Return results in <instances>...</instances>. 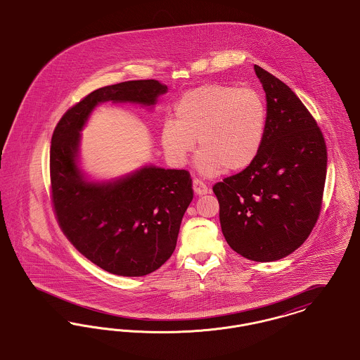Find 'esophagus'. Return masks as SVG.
Masks as SVG:
<instances>
[{
	"label": "esophagus",
	"instance_id": "34e87169",
	"mask_svg": "<svg viewBox=\"0 0 360 360\" xmlns=\"http://www.w3.org/2000/svg\"><path fill=\"white\" fill-rule=\"evenodd\" d=\"M193 191L196 195H206L208 192V187L205 181L195 177L193 179Z\"/></svg>",
	"mask_w": 360,
	"mask_h": 360
}]
</instances>
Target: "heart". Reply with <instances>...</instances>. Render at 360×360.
<instances>
[{
	"instance_id": "obj_1",
	"label": "heart",
	"mask_w": 360,
	"mask_h": 360,
	"mask_svg": "<svg viewBox=\"0 0 360 360\" xmlns=\"http://www.w3.org/2000/svg\"><path fill=\"white\" fill-rule=\"evenodd\" d=\"M162 124L161 143L173 165L186 164L196 139V167L206 176L240 171L257 155L264 138L266 107L253 88L207 84L187 91Z\"/></svg>"
}]
</instances>
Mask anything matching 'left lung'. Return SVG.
Listing matches in <instances>:
<instances>
[{"instance_id": "left-lung-1", "label": "left lung", "mask_w": 360, "mask_h": 360, "mask_svg": "<svg viewBox=\"0 0 360 360\" xmlns=\"http://www.w3.org/2000/svg\"><path fill=\"white\" fill-rule=\"evenodd\" d=\"M266 96L262 148L244 171L214 184L230 248L253 262L283 259L306 241L322 207L328 153L321 130L279 78L255 65Z\"/></svg>"}]
</instances>
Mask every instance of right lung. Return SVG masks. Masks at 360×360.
Returning a JSON list of instances; mask_svg holds the SVG:
<instances>
[{
    "label": "right lung",
    "instance_id": "obj_1",
    "mask_svg": "<svg viewBox=\"0 0 360 360\" xmlns=\"http://www.w3.org/2000/svg\"><path fill=\"white\" fill-rule=\"evenodd\" d=\"M167 85L135 79L96 89L70 107L50 148V196L58 225L77 250L119 276H143L173 253L183 215L193 198L184 169L146 167L110 184L82 179L76 157L79 130L98 103L153 105Z\"/></svg>",
    "mask_w": 360,
    "mask_h": 360
}]
</instances>
